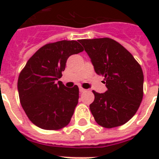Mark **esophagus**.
I'll list each match as a JSON object with an SVG mask.
<instances>
[{
    "instance_id": "34e87169",
    "label": "esophagus",
    "mask_w": 159,
    "mask_h": 159,
    "mask_svg": "<svg viewBox=\"0 0 159 159\" xmlns=\"http://www.w3.org/2000/svg\"><path fill=\"white\" fill-rule=\"evenodd\" d=\"M79 92L82 93V92H86V90L84 89V88H82V87H79Z\"/></svg>"
}]
</instances>
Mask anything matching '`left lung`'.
Here are the masks:
<instances>
[{
  "label": "left lung",
  "mask_w": 159,
  "mask_h": 159,
  "mask_svg": "<svg viewBox=\"0 0 159 159\" xmlns=\"http://www.w3.org/2000/svg\"><path fill=\"white\" fill-rule=\"evenodd\" d=\"M95 72L104 77L107 91H93L90 110L95 120L105 128L128 122L143 99V73L140 65L126 48L109 38L81 39Z\"/></svg>",
  "instance_id": "left-lung-1"
}]
</instances>
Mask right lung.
<instances>
[{
    "mask_svg": "<svg viewBox=\"0 0 159 159\" xmlns=\"http://www.w3.org/2000/svg\"><path fill=\"white\" fill-rule=\"evenodd\" d=\"M83 51L75 40H62L40 48L26 62L18 79L21 106L30 120L43 129H59L69 123L78 103L77 85L57 81L67 58Z\"/></svg>",
    "mask_w": 159,
    "mask_h": 159,
    "instance_id": "1",
    "label": "right lung"
}]
</instances>
